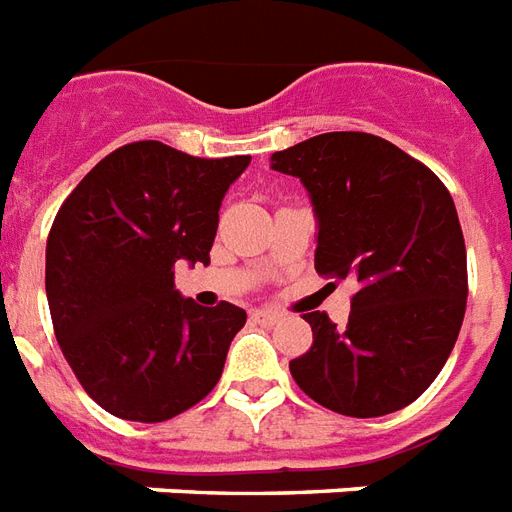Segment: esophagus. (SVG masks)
Instances as JSON below:
<instances>
[{
  "instance_id": "1",
  "label": "esophagus",
  "mask_w": 512,
  "mask_h": 512,
  "mask_svg": "<svg viewBox=\"0 0 512 512\" xmlns=\"http://www.w3.org/2000/svg\"><path fill=\"white\" fill-rule=\"evenodd\" d=\"M252 320H255V323H263V325H274L282 320V314L271 312V309H255V312H252Z\"/></svg>"
}]
</instances>
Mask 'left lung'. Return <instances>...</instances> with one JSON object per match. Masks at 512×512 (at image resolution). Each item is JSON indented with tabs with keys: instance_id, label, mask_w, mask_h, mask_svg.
<instances>
[{
	"instance_id": "left-lung-1",
	"label": "left lung",
	"mask_w": 512,
	"mask_h": 512,
	"mask_svg": "<svg viewBox=\"0 0 512 512\" xmlns=\"http://www.w3.org/2000/svg\"><path fill=\"white\" fill-rule=\"evenodd\" d=\"M301 179L317 219V274L355 279L347 325L325 312L309 352L290 361L298 388L328 410L380 418L437 380L467 309V249L445 184L391 140L325 132L271 154Z\"/></svg>"
}]
</instances>
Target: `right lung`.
Instances as JSON below:
<instances>
[{"instance_id":"obj_1","label":"right lung","mask_w":512,"mask_h":512,"mask_svg":"<svg viewBox=\"0 0 512 512\" xmlns=\"http://www.w3.org/2000/svg\"><path fill=\"white\" fill-rule=\"evenodd\" d=\"M249 160L138 140L97 162L59 208L45 246L56 342L116 418H176L222 377L246 312L184 298L173 268L208 266L222 198Z\"/></svg>"}]
</instances>
